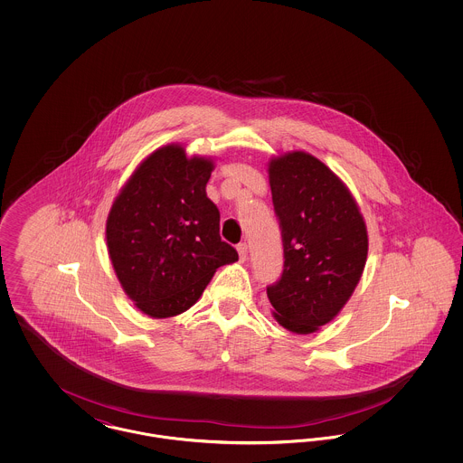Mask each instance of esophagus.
<instances>
[{
	"mask_svg": "<svg viewBox=\"0 0 463 463\" xmlns=\"http://www.w3.org/2000/svg\"><path fill=\"white\" fill-rule=\"evenodd\" d=\"M238 253H240V260L244 262L246 257H248V244H246V242H240V244H238Z\"/></svg>",
	"mask_w": 463,
	"mask_h": 463,
	"instance_id": "34e87169",
	"label": "esophagus"
}]
</instances>
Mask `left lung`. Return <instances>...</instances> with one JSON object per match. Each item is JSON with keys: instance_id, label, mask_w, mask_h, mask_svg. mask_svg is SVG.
I'll list each match as a JSON object with an SVG mask.
<instances>
[{"instance_id": "left-lung-1", "label": "left lung", "mask_w": 463, "mask_h": 463, "mask_svg": "<svg viewBox=\"0 0 463 463\" xmlns=\"http://www.w3.org/2000/svg\"><path fill=\"white\" fill-rule=\"evenodd\" d=\"M267 172L285 248L283 274L267 297L283 328L308 335L336 317L357 287L366 223L347 185L317 157L291 151L272 157Z\"/></svg>"}]
</instances>
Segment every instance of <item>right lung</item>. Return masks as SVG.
Instances as JSON below:
<instances>
[{
	"instance_id": "obj_1",
	"label": "right lung",
	"mask_w": 463,
	"mask_h": 463,
	"mask_svg": "<svg viewBox=\"0 0 463 463\" xmlns=\"http://www.w3.org/2000/svg\"><path fill=\"white\" fill-rule=\"evenodd\" d=\"M213 168L212 157L163 146L137 166L110 206L106 240L114 272L151 317L193 307L215 270L238 260L221 240V213L206 196Z\"/></svg>"
}]
</instances>
